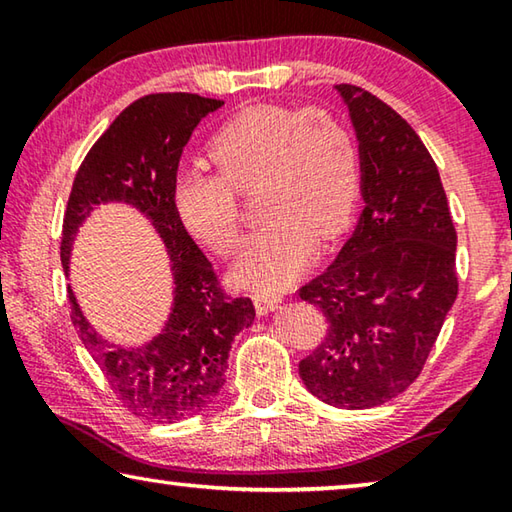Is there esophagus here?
<instances>
[{
	"instance_id": "1",
	"label": "esophagus",
	"mask_w": 512,
	"mask_h": 512,
	"mask_svg": "<svg viewBox=\"0 0 512 512\" xmlns=\"http://www.w3.org/2000/svg\"><path fill=\"white\" fill-rule=\"evenodd\" d=\"M253 300H255V309L259 316H266L268 311H275L282 305V298L273 296V293H255Z\"/></svg>"
}]
</instances>
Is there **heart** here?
<instances>
[{
	"label": "heart",
	"mask_w": 512,
	"mask_h": 512,
	"mask_svg": "<svg viewBox=\"0 0 512 512\" xmlns=\"http://www.w3.org/2000/svg\"><path fill=\"white\" fill-rule=\"evenodd\" d=\"M207 155L219 173L192 169L173 180V210L189 235L230 255L239 248L235 192H257L264 219L239 255L235 280L280 291L305 271L320 244L343 235L357 207L361 169L352 135L325 110L253 106L216 131Z\"/></svg>",
	"instance_id": "obj_1"
}]
</instances>
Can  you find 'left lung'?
Here are the masks:
<instances>
[{
	"label": "left lung",
	"mask_w": 512,
	"mask_h": 512,
	"mask_svg": "<svg viewBox=\"0 0 512 512\" xmlns=\"http://www.w3.org/2000/svg\"><path fill=\"white\" fill-rule=\"evenodd\" d=\"M336 92L359 140L363 212L332 266L300 289L327 334L298 368L320 402L372 409L418 379L454 305L456 230L436 162L406 119L357 85Z\"/></svg>",
	"instance_id": "obj_1"
}]
</instances>
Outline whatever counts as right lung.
I'll return each mask as SVG.
<instances>
[{
    "instance_id": "add662e5",
    "label": "right lung",
    "mask_w": 512,
    "mask_h": 512,
    "mask_svg": "<svg viewBox=\"0 0 512 512\" xmlns=\"http://www.w3.org/2000/svg\"><path fill=\"white\" fill-rule=\"evenodd\" d=\"M223 101L187 92L149 94L112 121L76 171L63 219L60 262L69 271L76 232L103 203L142 212L167 248L173 305L162 332L140 348L103 339L76 302L72 323L112 393L137 418L169 424L201 413L225 384L232 341L255 320L250 298H228L196 241L173 210V180L198 121Z\"/></svg>"
}]
</instances>
